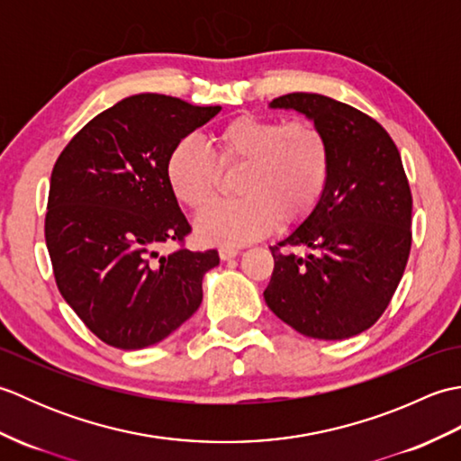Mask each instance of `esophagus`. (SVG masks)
Returning a JSON list of instances; mask_svg holds the SVG:
<instances>
[{
	"mask_svg": "<svg viewBox=\"0 0 461 461\" xmlns=\"http://www.w3.org/2000/svg\"><path fill=\"white\" fill-rule=\"evenodd\" d=\"M240 253V249L238 248H231V246H221L220 248V258L223 259V261H228V259H233Z\"/></svg>",
	"mask_w": 461,
	"mask_h": 461,
	"instance_id": "esophagus-1",
	"label": "esophagus"
}]
</instances>
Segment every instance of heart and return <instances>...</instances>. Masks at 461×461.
Masks as SVG:
<instances>
[{
    "label": "heart",
    "mask_w": 461,
    "mask_h": 461,
    "mask_svg": "<svg viewBox=\"0 0 461 461\" xmlns=\"http://www.w3.org/2000/svg\"><path fill=\"white\" fill-rule=\"evenodd\" d=\"M212 154L194 139H182L166 158V182L184 208L200 213L217 197L221 172L243 167L242 198L203 212L198 238L213 246H241L266 236L281 220L305 221L317 210L330 178V146L311 121L283 122L240 114L210 136Z\"/></svg>",
    "instance_id": "heart-1"
}]
</instances>
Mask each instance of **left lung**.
I'll return each mask as SVG.
<instances>
[{
	"mask_svg": "<svg viewBox=\"0 0 461 461\" xmlns=\"http://www.w3.org/2000/svg\"><path fill=\"white\" fill-rule=\"evenodd\" d=\"M271 109L305 114L330 146V178L317 210L271 246L267 307L297 332L340 340L370 329L404 276L412 194L390 134L355 106L289 93Z\"/></svg>",
	"mask_w": 461,
	"mask_h": 461,
	"instance_id": "obj_1",
	"label": "left lung"
}]
</instances>
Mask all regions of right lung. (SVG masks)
Returning <instances> with one entry per match:
<instances>
[{
  "instance_id": "add662e5",
  "label": "right lung",
  "mask_w": 461,
  "mask_h": 461,
  "mask_svg": "<svg viewBox=\"0 0 461 461\" xmlns=\"http://www.w3.org/2000/svg\"><path fill=\"white\" fill-rule=\"evenodd\" d=\"M220 111L132 95L86 122L53 166L45 241L57 287L106 345H156L200 307L202 279L220 256L184 246L159 253L192 231L166 182V158Z\"/></svg>"
}]
</instances>
